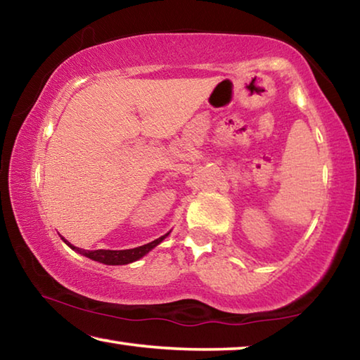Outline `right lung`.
<instances>
[{"label":"right lung","mask_w":360,"mask_h":360,"mask_svg":"<svg viewBox=\"0 0 360 360\" xmlns=\"http://www.w3.org/2000/svg\"><path fill=\"white\" fill-rule=\"evenodd\" d=\"M167 235L160 236L158 240H154L152 243H148V245L144 246H139V248H133V249H124V251H106V249H98V251H85V249L81 248H75L72 245H70L68 241H65L66 245H68L71 249H75L79 254L85 255V257L96 260V262H101V264H106V265H125V264H131V262H135L138 259H141L143 255L148 254L150 249H154L158 243H160L163 238H167Z\"/></svg>","instance_id":"obj_1"}]
</instances>
